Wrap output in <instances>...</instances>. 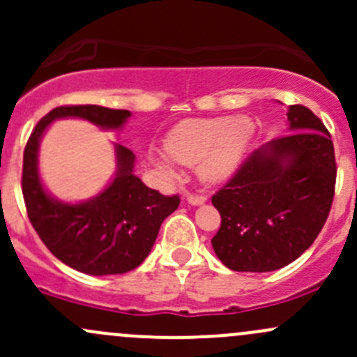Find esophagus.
Instances as JSON below:
<instances>
[{
    "label": "esophagus",
    "mask_w": 357,
    "mask_h": 357,
    "mask_svg": "<svg viewBox=\"0 0 357 357\" xmlns=\"http://www.w3.org/2000/svg\"><path fill=\"white\" fill-rule=\"evenodd\" d=\"M205 202H207V197H204V195H190L188 197L190 205H202V204H205Z\"/></svg>",
    "instance_id": "esophagus-1"
}]
</instances>
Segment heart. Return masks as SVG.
<instances>
[{
	"instance_id": "obj_1",
	"label": "heart",
	"mask_w": 357,
	"mask_h": 357,
	"mask_svg": "<svg viewBox=\"0 0 357 357\" xmlns=\"http://www.w3.org/2000/svg\"><path fill=\"white\" fill-rule=\"evenodd\" d=\"M257 126L247 115L231 117H200L183 121L165 138V152L183 165H199L197 174L205 185L228 181L254 143ZM158 165L169 178H178V171L167 158H158Z\"/></svg>"
}]
</instances>
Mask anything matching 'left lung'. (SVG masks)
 Wrapping results in <instances>:
<instances>
[{
	"mask_svg": "<svg viewBox=\"0 0 357 357\" xmlns=\"http://www.w3.org/2000/svg\"><path fill=\"white\" fill-rule=\"evenodd\" d=\"M290 135L245 158L212 197L221 228L215 255L233 271H276L301 257L332 208L337 164L332 136L307 107L290 105Z\"/></svg>",
	"mask_w": 357,
	"mask_h": 357,
	"instance_id": "8db88e82",
	"label": "left lung"
}]
</instances>
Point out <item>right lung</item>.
Returning <instances> with one entry per match:
<instances>
[{
    "mask_svg": "<svg viewBox=\"0 0 357 357\" xmlns=\"http://www.w3.org/2000/svg\"><path fill=\"white\" fill-rule=\"evenodd\" d=\"M77 117L102 129H121L131 112L98 105L56 107L36 124L24 150L22 193L36 233L56 259L93 276L122 275L138 268L152 250L162 221L179 197L149 188L135 174V153L115 145L117 172L93 199L68 204L50 195L38 171L39 142L56 119Z\"/></svg>",
    "mask_w": 357,
    "mask_h": 357,
    "instance_id": "right-lung-1",
    "label": "right lung"
}]
</instances>
